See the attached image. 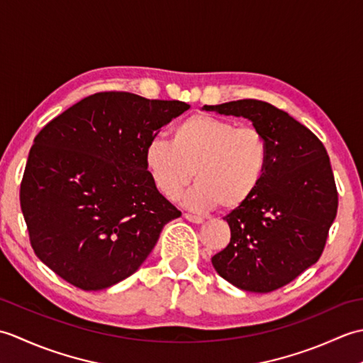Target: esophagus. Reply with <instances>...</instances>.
I'll return each instance as SVG.
<instances>
[{
	"instance_id": "esophagus-1",
	"label": "esophagus",
	"mask_w": 363,
	"mask_h": 363,
	"mask_svg": "<svg viewBox=\"0 0 363 363\" xmlns=\"http://www.w3.org/2000/svg\"><path fill=\"white\" fill-rule=\"evenodd\" d=\"M184 218L190 223H195V225H201V223L204 221L201 217H196V215H191V213H184Z\"/></svg>"
}]
</instances>
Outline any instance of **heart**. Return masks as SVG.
Returning <instances> with one entry per match:
<instances>
[{"instance_id": "heart-1", "label": "heart", "mask_w": 363, "mask_h": 363, "mask_svg": "<svg viewBox=\"0 0 363 363\" xmlns=\"http://www.w3.org/2000/svg\"><path fill=\"white\" fill-rule=\"evenodd\" d=\"M143 159L154 187L169 201L182 194L194 176L196 184L184 198L189 209L207 212L220 204L230 211L257 191L268 168L269 148L256 128L196 113L177 123L169 142L151 140Z\"/></svg>"}]
</instances>
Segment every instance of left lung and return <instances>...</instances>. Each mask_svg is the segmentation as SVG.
Segmentation results:
<instances>
[{
	"instance_id": "8db88e82",
	"label": "left lung",
	"mask_w": 363,
	"mask_h": 363,
	"mask_svg": "<svg viewBox=\"0 0 363 363\" xmlns=\"http://www.w3.org/2000/svg\"><path fill=\"white\" fill-rule=\"evenodd\" d=\"M203 111L248 118L269 148L257 191L225 217L230 242L212 257V265L242 290L281 289L320 259L335 220L338 195L326 148L287 112L259 99Z\"/></svg>"
}]
</instances>
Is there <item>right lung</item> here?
Returning a JSON list of instances; mask_svg holds the SVG:
<instances>
[{"instance_id":"1","label":"right lung","mask_w":363,"mask_h":363,"mask_svg":"<svg viewBox=\"0 0 363 363\" xmlns=\"http://www.w3.org/2000/svg\"><path fill=\"white\" fill-rule=\"evenodd\" d=\"M182 101L101 91L34 138L20 204L37 257L82 290L135 273L181 212L154 187L145 148L189 109Z\"/></svg>"}]
</instances>
